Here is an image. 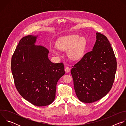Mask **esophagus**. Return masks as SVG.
Returning <instances> with one entry per match:
<instances>
[{
  "mask_svg": "<svg viewBox=\"0 0 126 126\" xmlns=\"http://www.w3.org/2000/svg\"><path fill=\"white\" fill-rule=\"evenodd\" d=\"M65 71L66 72L68 73L70 71V68L69 67H66L65 68Z\"/></svg>",
  "mask_w": 126,
  "mask_h": 126,
  "instance_id": "esophagus-1",
  "label": "esophagus"
}]
</instances>
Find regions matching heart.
Returning a JSON list of instances; mask_svg holds the SVG:
<instances>
[{
	"label": "heart",
	"instance_id": "b5f03b06",
	"mask_svg": "<svg viewBox=\"0 0 126 126\" xmlns=\"http://www.w3.org/2000/svg\"><path fill=\"white\" fill-rule=\"evenodd\" d=\"M87 41L84 37H79L78 34H72L62 37L57 43V48L63 51L68 50L69 57L73 60H78L82 57L85 51ZM52 53L59 55L56 50H53Z\"/></svg>",
	"mask_w": 126,
	"mask_h": 126
}]
</instances>
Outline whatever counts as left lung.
Returning <instances> with one entry per match:
<instances>
[{
    "mask_svg": "<svg viewBox=\"0 0 126 126\" xmlns=\"http://www.w3.org/2000/svg\"><path fill=\"white\" fill-rule=\"evenodd\" d=\"M72 67L71 73L80 101L91 103L106 96L112 87L117 70L116 57L108 39L97 32L92 50Z\"/></svg>",
    "mask_w": 126,
    "mask_h": 126,
    "instance_id": "1",
    "label": "left lung"
}]
</instances>
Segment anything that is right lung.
<instances>
[{
    "label": "right lung",
    "mask_w": 126,
    "mask_h": 126,
    "mask_svg": "<svg viewBox=\"0 0 126 126\" xmlns=\"http://www.w3.org/2000/svg\"><path fill=\"white\" fill-rule=\"evenodd\" d=\"M38 36L23 37L11 59V71L18 92L38 107L51 104L55 98L56 85L65 72L63 63L50 61L49 50L35 45Z\"/></svg>",
    "instance_id": "right-lung-1"
}]
</instances>
